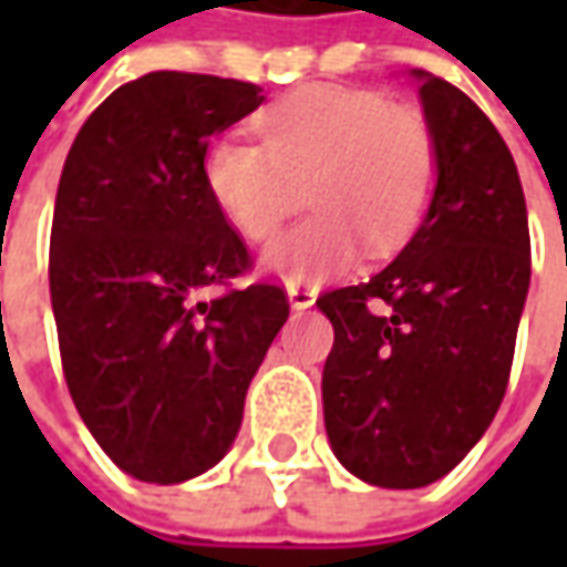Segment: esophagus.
<instances>
[{"label":"esophagus","instance_id":"34e87169","mask_svg":"<svg viewBox=\"0 0 567 567\" xmlns=\"http://www.w3.org/2000/svg\"><path fill=\"white\" fill-rule=\"evenodd\" d=\"M316 296L318 287H309V284H290V287H287V299H290L293 309H309V306H316Z\"/></svg>","mask_w":567,"mask_h":567}]
</instances>
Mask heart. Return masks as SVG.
<instances>
[{
	"label": "heart",
	"instance_id": "heart-1",
	"mask_svg": "<svg viewBox=\"0 0 567 567\" xmlns=\"http://www.w3.org/2000/svg\"><path fill=\"white\" fill-rule=\"evenodd\" d=\"M261 144L224 135L205 151L207 195L249 243H268L312 179L316 214L261 255L265 271L324 280L360 258L401 246L432 202L439 151L429 122L372 87L309 84L258 113Z\"/></svg>",
	"mask_w": 567,
	"mask_h": 567
}]
</instances>
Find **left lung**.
<instances>
[{
    "label": "left lung",
    "instance_id": "8db88e82",
    "mask_svg": "<svg viewBox=\"0 0 567 567\" xmlns=\"http://www.w3.org/2000/svg\"><path fill=\"white\" fill-rule=\"evenodd\" d=\"M439 151L432 202L401 255L318 296L334 324L321 375L338 461L381 489H420L489 429L530 287L527 202L508 144L473 100L413 69Z\"/></svg>",
    "mask_w": 567,
    "mask_h": 567
}]
</instances>
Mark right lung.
Here are the masks:
<instances>
[{
  "instance_id": "add662e5",
  "label": "right lung",
  "mask_w": 567,
  "mask_h": 567,
  "mask_svg": "<svg viewBox=\"0 0 567 567\" xmlns=\"http://www.w3.org/2000/svg\"><path fill=\"white\" fill-rule=\"evenodd\" d=\"M261 100L249 81L151 72L100 103L62 166L50 236L62 372L97 445L142 483H186L227 454L290 316L274 284L202 296L251 268L207 195V142Z\"/></svg>"
}]
</instances>
